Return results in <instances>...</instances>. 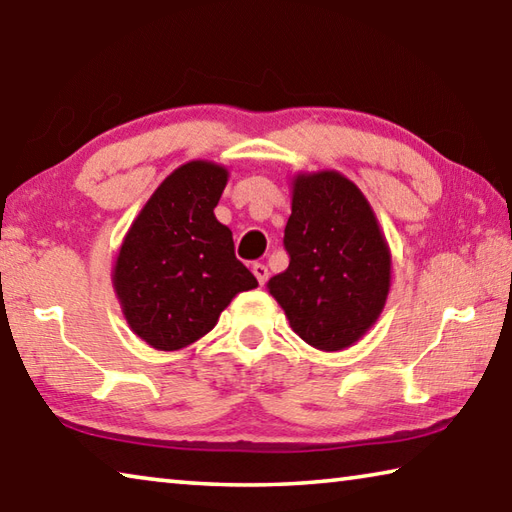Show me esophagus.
Segmentation results:
<instances>
[{"instance_id":"esophagus-1","label":"esophagus","mask_w":512,"mask_h":512,"mask_svg":"<svg viewBox=\"0 0 512 512\" xmlns=\"http://www.w3.org/2000/svg\"><path fill=\"white\" fill-rule=\"evenodd\" d=\"M253 273H255L259 284H266V280H268V268H266V264L255 262V264H253Z\"/></svg>"}]
</instances>
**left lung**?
Here are the masks:
<instances>
[{
	"instance_id": "obj_1",
	"label": "left lung",
	"mask_w": 512,
	"mask_h": 512,
	"mask_svg": "<svg viewBox=\"0 0 512 512\" xmlns=\"http://www.w3.org/2000/svg\"><path fill=\"white\" fill-rule=\"evenodd\" d=\"M284 248L289 268L266 287L291 329L316 350L350 348L391 289V250L366 196L339 171L298 173Z\"/></svg>"
}]
</instances>
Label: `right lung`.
<instances>
[{
	"instance_id": "obj_1",
	"label": "right lung",
	"mask_w": 512,
	"mask_h": 512,
	"mask_svg": "<svg viewBox=\"0 0 512 512\" xmlns=\"http://www.w3.org/2000/svg\"><path fill=\"white\" fill-rule=\"evenodd\" d=\"M228 169L192 160L162 180L119 248L112 287L133 332L155 350H180L205 336L221 311L257 280L235 257L214 207Z\"/></svg>"
}]
</instances>
